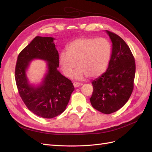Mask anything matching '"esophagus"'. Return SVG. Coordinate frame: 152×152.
<instances>
[{
    "label": "esophagus",
    "instance_id": "esophagus-1",
    "mask_svg": "<svg viewBox=\"0 0 152 152\" xmlns=\"http://www.w3.org/2000/svg\"><path fill=\"white\" fill-rule=\"evenodd\" d=\"M73 86H74V87H79L80 86H81V84L80 83H78V82H73Z\"/></svg>",
    "mask_w": 152,
    "mask_h": 152
}]
</instances>
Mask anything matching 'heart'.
<instances>
[{
  "label": "heart",
  "instance_id": "heart-1",
  "mask_svg": "<svg viewBox=\"0 0 152 152\" xmlns=\"http://www.w3.org/2000/svg\"><path fill=\"white\" fill-rule=\"evenodd\" d=\"M111 56V46L103 38L82 37L75 39L59 56V65L66 77H71L77 65L79 68L73 74L77 80L86 76L97 77L105 72ZM77 64H76V63Z\"/></svg>",
  "mask_w": 152,
  "mask_h": 152
}]
</instances>
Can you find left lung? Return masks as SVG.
<instances>
[{"label": "left lung", "instance_id": "8db88e82", "mask_svg": "<svg viewBox=\"0 0 152 152\" xmlns=\"http://www.w3.org/2000/svg\"><path fill=\"white\" fill-rule=\"evenodd\" d=\"M112 41V50L107 71L92 82L90 98L93 107L103 113L117 111L129 99L134 87L136 72L134 58L121 37L106 30Z\"/></svg>", "mask_w": 152, "mask_h": 152}]
</instances>
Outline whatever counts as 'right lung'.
I'll use <instances>...</instances> for the list:
<instances>
[{"instance_id": "obj_1", "label": "right lung", "mask_w": 152, "mask_h": 152, "mask_svg": "<svg viewBox=\"0 0 152 152\" xmlns=\"http://www.w3.org/2000/svg\"><path fill=\"white\" fill-rule=\"evenodd\" d=\"M53 37L37 36L18 55L15 80L19 94L26 107L37 116L52 118L65 111L75 88L58 70L59 54ZM35 58L47 62V72L42 82L30 84L26 75L30 62Z\"/></svg>"}]
</instances>
